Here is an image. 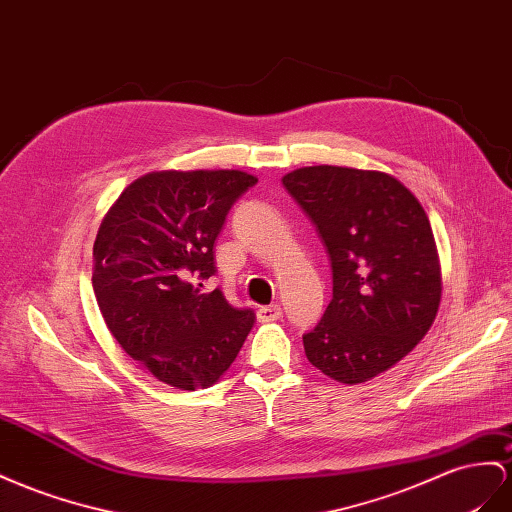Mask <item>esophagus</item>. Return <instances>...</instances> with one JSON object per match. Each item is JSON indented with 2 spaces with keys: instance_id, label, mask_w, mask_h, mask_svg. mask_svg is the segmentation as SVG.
Wrapping results in <instances>:
<instances>
[{
  "instance_id": "esophagus-1",
  "label": "esophagus",
  "mask_w": 512,
  "mask_h": 512,
  "mask_svg": "<svg viewBox=\"0 0 512 512\" xmlns=\"http://www.w3.org/2000/svg\"><path fill=\"white\" fill-rule=\"evenodd\" d=\"M282 316V308L280 306H260L256 310V319L260 323H271V321H278Z\"/></svg>"
}]
</instances>
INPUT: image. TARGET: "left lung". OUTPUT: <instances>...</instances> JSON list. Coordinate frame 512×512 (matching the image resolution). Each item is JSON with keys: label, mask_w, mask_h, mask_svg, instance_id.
Segmentation results:
<instances>
[{"label": "left lung", "mask_w": 512, "mask_h": 512, "mask_svg": "<svg viewBox=\"0 0 512 512\" xmlns=\"http://www.w3.org/2000/svg\"><path fill=\"white\" fill-rule=\"evenodd\" d=\"M282 183L316 226L334 275L321 323L303 336L308 362L338 383L370 381L416 349L437 316L431 222L385 172L310 165Z\"/></svg>", "instance_id": "8db88e82"}]
</instances>
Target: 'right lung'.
I'll return each mask as SVG.
<instances>
[{"mask_svg": "<svg viewBox=\"0 0 512 512\" xmlns=\"http://www.w3.org/2000/svg\"><path fill=\"white\" fill-rule=\"evenodd\" d=\"M258 178L241 170H163L137 178L109 206L94 241L92 288L124 353L176 390L211 388L254 325L222 290L213 245L230 206ZM202 286V284H200Z\"/></svg>", "mask_w": 512, "mask_h": 512, "instance_id": "obj_1", "label": "right lung"}]
</instances>
